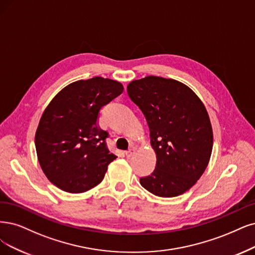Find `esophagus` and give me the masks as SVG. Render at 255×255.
Returning a JSON list of instances; mask_svg holds the SVG:
<instances>
[{"label": "esophagus", "mask_w": 255, "mask_h": 255, "mask_svg": "<svg viewBox=\"0 0 255 255\" xmlns=\"http://www.w3.org/2000/svg\"><path fill=\"white\" fill-rule=\"evenodd\" d=\"M134 153H135V149H129L128 151H126L125 152V154H126V156L129 158V157H131V156H133L134 155Z\"/></svg>", "instance_id": "1"}]
</instances>
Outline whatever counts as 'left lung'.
I'll return each mask as SVG.
<instances>
[{
	"instance_id": "1",
	"label": "left lung",
	"mask_w": 255,
	"mask_h": 255,
	"mask_svg": "<svg viewBox=\"0 0 255 255\" xmlns=\"http://www.w3.org/2000/svg\"><path fill=\"white\" fill-rule=\"evenodd\" d=\"M127 92L144 113L156 154L154 171L140 178V185L161 197L185 193L203 175L212 152V127L203 102L187 85L154 75L130 82Z\"/></svg>"
}]
</instances>
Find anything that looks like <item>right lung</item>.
I'll list each match as a JSON object with an SVG mask.
<instances>
[{"label": "right lung", "instance_id": "1", "mask_svg": "<svg viewBox=\"0 0 255 255\" xmlns=\"http://www.w3.org/2000/svg\"><path fill=\"white\" fill-rule=\"evenodd\" d=\"M123 85L96 77L67 85L43 112L35 149L46 177L61 190L86 192L98 186L117 155L110 153L106 131L98 126L100 109L123 92Z\"/></svg>", "mask_w": 255, "mask_h": 255}]
</instances>
